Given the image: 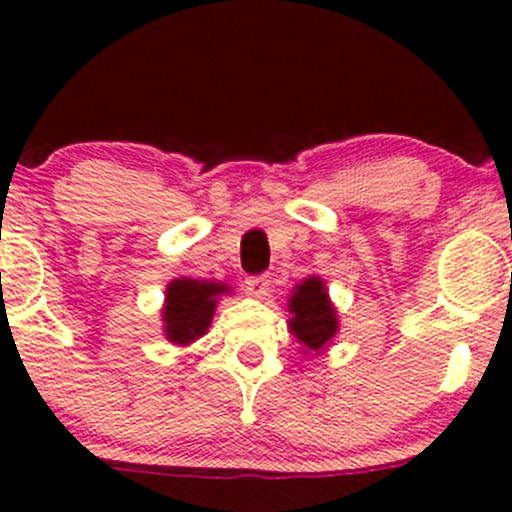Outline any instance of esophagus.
Returning a JSON list of instances; mask_svg holds the SVG:
<instances>
[{
  "mask_svg": "<svg viewBox=\"0 0 512 512\" xmlns=\"http://www.w3.org/2000/svg\"><path fill=\"white\" fill-rule=\"evenodd\" d=\"M245 289L252 298H267L269 296V289H272V281H269V276H250L248 281H245Z\"/></svg>",
  "mask_w": 512,
  "mask_h": 512,
  "instance_id": "1",
  "label": "esophagus"
}]
</instances>
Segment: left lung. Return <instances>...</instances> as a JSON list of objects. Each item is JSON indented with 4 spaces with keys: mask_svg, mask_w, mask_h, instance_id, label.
Wrapping results in <instances>:
<instances>
[{
    "mask_svg": "<svg viewBox=\"0 0 512 512\" xmlns=\"http://www.w3.org/2000/svg\"><path fill=\"white\" fill-rule=\"evenodd\" d=\"M289 313V332L301 344L303 354H325L339 334V310L320 276H305L301 284L293 286Z\"/></svg>",
    "mask_w": 512,
    "mask_h": 512,
    "instance_id": "8db88e82",
    "label": "left lung"
}]
</instances>
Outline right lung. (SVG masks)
<instances>
[{
	"label": "right lung",
	"instance_id": "add662e5",
	"mask_svg": "<svg viewBox=\"0 0 512 512\" xmlns=\"http://www.w3.org/2000/svg\"><path fill=\"white\" fill-rule=\"evenodd\" d=\"M231 293L223 281H199L178 276L166 286V301L161 308L163 334L170 344L190 346L204 337L214 320L216 303Z\"/></svg>",
	"mask_w": 512,
	"mask_h": 512
}]
</instances>
